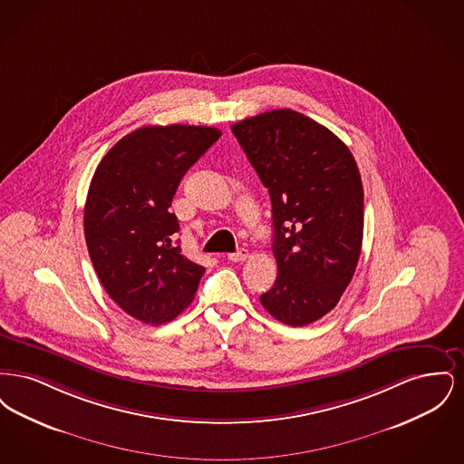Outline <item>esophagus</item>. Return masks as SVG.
Returning a JSON list of instances; mask_svg holds the SVG:
<instances>
[{
	"instance_id": "34e87169",
	"label": "esophagus",
	"mask_w": 464,
	"mask_h": 464,
	"mask_svg": "<svg viewBox=\"0 0 464 464\" xmlns=\"http://www.w3.org/2000/svg\"><path fill=\"white\" fill-rule=\"evenodd\" d=\"M246 257H248V250H246V248H238L237 252L227 254V259L233 261V263H242Z\"/></svg>"
}]
</instances>
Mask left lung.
<instances>
[{"mask_svg":"<svg viewBox=\"0 0 464 464\" xmlns=\"http://www.w3.org/2000/svg\"><path fill=\"white\" fill-rule=\"evenodd\" d=\"M231 132L271 198L278 276L261 304L278 322L304 327L335 308L358 265L363 186L356 161L329 129L287 108L242 120Z\"/></svg>","mask_w":464,"mask_h":464,"instance_id":"1","label":"left lung"}]
</instances>
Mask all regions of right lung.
Here are the masks:
<instances>
[{
	"label": "right lung",
	"instance_id": "right-lung-1",
	"mask_svg": "<svg viewBox=\"0 0 464 464\" xmlns=\"http://www.w3.org/2000/svg\"><path fill=\"white\" fill-rule=\"evenodd\" d=\"M221 130L195 125L142 127L101 160L85 203V240L111 299L133 318L160 325L193 301L205 273L174 243L169 208L180 179Z\"/></svg>",
	"mask_w": 464,
	"mask_h": 464
}]
</instances>
